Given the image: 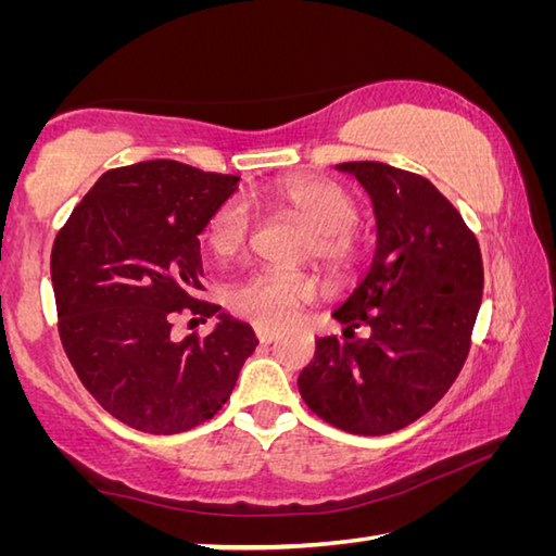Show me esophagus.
<instances>
[{
    "instance_id": "obj_1",
    "label": "esophagus",
    "mask_w": 556,
    "mask_h": 556,
    "mask_svg": "<svg viewBox=\"0 0 556 556\" xmlns=\"http://www.w3.org/2000/svg\"><path fill=\"white\" fill-rule=\"evenodd\" d=\"M255 333H257V338H260V343H275V341H277V331H275V328L255 326Z\"/></svg>"
}]
</instances>
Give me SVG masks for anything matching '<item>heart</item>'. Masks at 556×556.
Segmentation results:
<instances>
[{
  "instance_id": "b5f03b06",
  "label": "heart",
  "mask_w": 556,
  "mask_h": 556,
  "mask_svg": "<svg viewBox=\"0 0 556 556\" xmlns=\"http://www.w3.org/2000/svg\"><path fill=\"white\" fill-rule=\"evenodd\" d=\"M265 199L312 228L306 255H314L331 269H348L357 260V201L351 191L328 178L296 176L265 191ZM252 230V215L240 199H230L205 225V244L215 257H232L244 248ZM316 296V281L304 271L257 269L242 279L230 294L235 314L267 328L294 321L296 312Z\"/></svg>"
}]
</instances>
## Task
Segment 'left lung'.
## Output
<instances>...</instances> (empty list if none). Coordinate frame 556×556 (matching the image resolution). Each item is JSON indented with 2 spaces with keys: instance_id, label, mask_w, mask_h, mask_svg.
I'll use <instances>...</instances> for the list:
<instances>
[{
  "instance_id": "obj_1",
  "label": "left lung",
  "mask_w": 556,
  "mask_h": 556,
  "mask_svg": "<svg viewBox=\"0 0 556 556\" xmlns=\"http://www.w3.org/2000/svg\"><path fill=\"white\" fill-rule=\"evenodd\" d=\"M375 211L370 269L333 312L343 336L316 338L299 375L308 409L351 434H392L444 397L464 368L483 296L476 235L425 176L345 162ZM369 328L355 339V327Z\"/></svg>"
}]
</instances>
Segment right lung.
<instances>
[{
    "label": "right lung",
    "instance_id": "right-lung-1",
    "mask_svg": "<svg viewBox=\"0 0 556 556\" xmlns=\"http://www.w3.org/2000/svg\"><path fill=\"white\" fill-rule=\"evenodd\" d=\"M238 181L172 159L112 168L55 235L61 343L86 390L122 425L147 434L203 425L255 351L250 324L195 299L199 235ZM184 307L219 324L205 339L174 342L170 326Z\"/></svg>",
    "mask_w": 556,
    "mask_h": 556
}]
</instances>
